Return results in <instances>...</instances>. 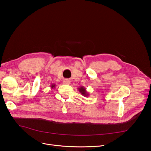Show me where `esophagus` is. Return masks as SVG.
I'll return each instance as SVG.
<instances>
[{
  "label": "esophagus",
  "mask_w": 151,
  "mask_h": 151,
  "mask_svg": "<svg viewBox=\"0 0 151 151\" xmlns=\"http://www.w3.org/2000/svg\"><path fill=\"white\" fill-rule=\"evenodd\" d=\"M63 84L68 85V84H70V81L68 80V79H65V80H63Z\"/></svg>",
  "instance_id": "34e87169"
}]
</instances>
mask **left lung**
<instances>
[{
	"mask_svg": "<svg viewBox=\"0 0 151 151\" xmlns=\"http://www.w3.org/2000/svg\"><path fill=\"white\" fill-rule=\"evenodd\" d=\"M78 90L80 92V93L83 95L84 96H89V93L88 92V91H86V89L84 88V86H81L80 88H78Z\"/></svg>",
	"mask_w": 151,
	"mask_h": 151,
	"instance_id": "8db88e82",
	"label": "left lung"
}]
</instances>
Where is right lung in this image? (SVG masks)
I'll return each instance as SVG.
<instances>
[{
    "mask_svg": "<svg viewBox=\"0 0 151 151\" xmlns=\"http://www.w3.org/2000/svg\"><path fill=\"white\" fill-rule=\"evenodd\" d=\"M55 84L51 85V88H52V89H53V88H55Z\"/></svg>",
    "mask_w": 151,
    "mask_h": 151,
    "instance_id": "obj_1",
    "label": "right lung"
}]
</instances>
